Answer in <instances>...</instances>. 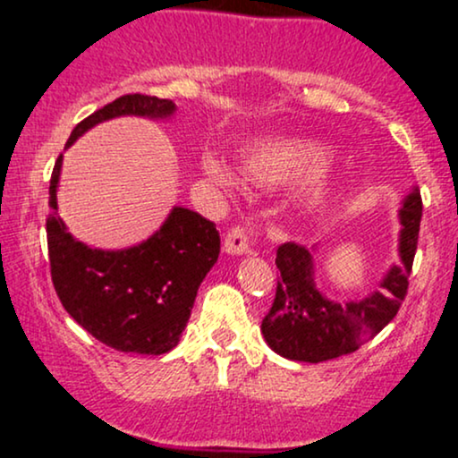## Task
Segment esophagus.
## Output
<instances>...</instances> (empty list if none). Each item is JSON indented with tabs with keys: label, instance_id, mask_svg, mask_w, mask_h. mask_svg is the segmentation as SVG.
<instances>
[{
	"label": "esophagus",
	"instance_id": "1",
	"mask_svg": "<svg viewBox=\"0 0 458 458\" xmlns=\"http://www.w3.org/2000/svg\"><path fill=\"white\" fill-rule=\"evenodd\" d=\"M224 251L225 254H233V256H243L250 251V245H247V234L243 228L234 225V228H230L228 233H225Z\"/></svg>",
	"mask_w": 458,
	"mask_h": 458
}]
</instances>
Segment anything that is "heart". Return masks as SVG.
Listing matches in <instances>:
<instances>
[{
  "mask_svg": "<svg viewBox=\"0 0 458 458\" xmlns=\"http://www.w3.org/2000/svg\"><path fill=\"white\" fill-rule=\"evenodd\" d=\"M327 148L310 140H265L250 146L243 155V176L259 185H282L308 176L306 185L297 193L303 211H317L331 191V181L323 167L327 165ZM202 172L213 185L224 191H236L239 176L215 155H204Z\"/></svg>",
  "mask_w": 458,
  "mask_h": 458,
  "instance_id": "obj_1",
  "label": "heart"
}]
</instances>
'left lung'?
Here are the masks:
<instances>
[{"label": "left lung", "mask_w": 458, "mask_h": 458, "mask_svg": "<svg viewBox=\"0 0 458 458\" xmlns=\"http://www.w3.org/2000/svg\"><path fill=\"white\" fill-rule=\"evenodd\" d=\"M401 265H394L383 276L381 291L357 301H331L314 284L312 251L297 243L277 247L276 265L280 269L276 299L260 331L267 344L277 355L295 361L334 360L353 353L377 335L396 317L404 301L411 276L413 256L418 250L422 198L413 189L401 208Z\"/></svg>", "instance_id": "8db88e82"}]
</instances>
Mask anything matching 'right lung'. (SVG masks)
I'll return each instance as SVG.
<instances>
[{
    "label": "right lung",
    "mask_w": 458,
    "mask_h": 458,
    "mask_svg": "<svg viewBox=\"0 0 458 458\" xmlns=\"http://www.w3.org/2000/svg\"><path fill=\"white\" fill-rule=\"evenodd\" d=\"M170 98L124 94L97 109L72 129L66 148L88 129L118 115L170 118ZM62 155L49 185L51 280L62 306L98 343L123 353L163 355L181 340L198 288L217 262L219 233L213 222L174 207L155 234L127 250L88 247L57 215Z\"/></svg>",
    "instance_id": "add662e5"
}]
</instances>
